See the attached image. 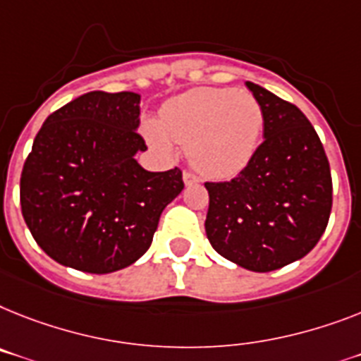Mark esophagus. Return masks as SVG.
<instances>
[{"label": "esophagus", "mask_w": 361, "mask_h": 361, "mask_svg": "<svg viewBox=\"0 0 361 361\" xmlns=\"http://www.w3.org/2000/svg\"><path fill=\"white\" fill-rule=\"evenodd\" d=\"M183 180H184V184H186V186H192V184L199 183V177H197V175H193L192 171H184Z\"/></svg>", "instance_id": "esophagus-1"}]
</instances>
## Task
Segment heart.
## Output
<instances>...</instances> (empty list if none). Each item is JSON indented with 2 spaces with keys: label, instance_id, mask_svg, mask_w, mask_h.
<instances>
[{
  "label": "heart",
  "instance_id": "b5f03b06",
  "mask_svg": "<svg viewBox=\"0 0 361 361\" xmlns=\"http://www.w3.org/2000/svg\"><path fill=\"white\" fill-rule=\"evenodd\" d=\"M264 129V109L249 92L236 88H197L169 99L160 125L145 123V136L160 151L171 142L188 147L202 175L228 178L252 159Z\"/></svg>",
  "mask_w": 361,
  "mask_h": 361
}]
</instances>
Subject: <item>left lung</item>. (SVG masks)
Masks as SVG:
<instances>
[{
	"label": "left lung",
	"instance_id": "8db88e82",
	"mask_svg": "<svg viewBox=\"0 0 361 361\" xmlns=\"http://www.w3.org/2000/svg\"><path fill=\"white\" fill-rule=\"evenodd\" d=\"M247 86L264 109V142L238 177L204 183V228L223 258L267 273L317 245L332 210V177L308 118L266 88Z\"/></svg>",
	"mask_w": 361,
	"mask_h": 361
}]
</instances>
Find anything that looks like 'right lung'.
<instances>
[{"label":"right lung","mask_w":361,"mask_h":361,"mask_svg":"<svg viewBox=\"0 0 361 361\" xmlns=\"http://www.w3.org/2000/svg\"><path fill=\"white\" fill-rule=\"evenodd\" d=\"M140 95L88 92L47 116L22 169L20 202L42 251L105 275L151 247L160 214L183 192V171H147L134 154Z\"/></svg>","instance_id":"1"}]
</instances>
